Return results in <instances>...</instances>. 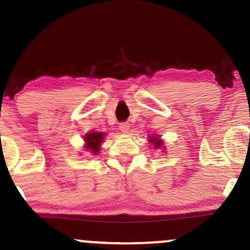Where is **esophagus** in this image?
I'll return each mask as SVG.
<instances>
[{
	"label": "esophagus",
	"mask_w": 250,
	"mask_h": 250,
	"mask_svg": "<svg viewBox=\"0 0 250 250\" xmlns=\"http://www.w3.org/2000/svg\"><path fill=\"white\" fill-rule=\"evenodd\" d=\"M129 127H130V125H129V123H127V122L120 123V130H121L122 133L127 134L129 131Z\"/></svg>",
	"instance_id": "esophagus-1"
}]
</instances>
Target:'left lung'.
I'll return each instance as SVG.
<instances>
[{"mask_svg":"<svg viewBox=\"0 0 250 250\" xmlns=\"http://www.w3.org/2000/svg\"><path fill=\"white\" fill-rule=\"evenodd\" d=\"M149 141L154 144V149H161L163 148V141L159 140V136H151L149 138Z\"/></svg>","mask_w":250,"mask_h":250,"instance_id":"obj_1","label":"left lung"}]
</instances>
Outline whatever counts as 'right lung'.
<instances>
[{"instance_id": "obj_1", "label": "right lung", "mask_w": 250, "mask_h": 250, "mask_svg": "<svg viewBox=\"0 0 250 250\" xmlns=\"http://www.w3.org/2000/svg\"><path fill=\"white\" fill-rule=\"evenodd\" d=\"M104 133H99V131H91V133L86 134L85 138V148L93 154H98L100 151V146L104 141Z\"/></svg>"}]
</instances>
